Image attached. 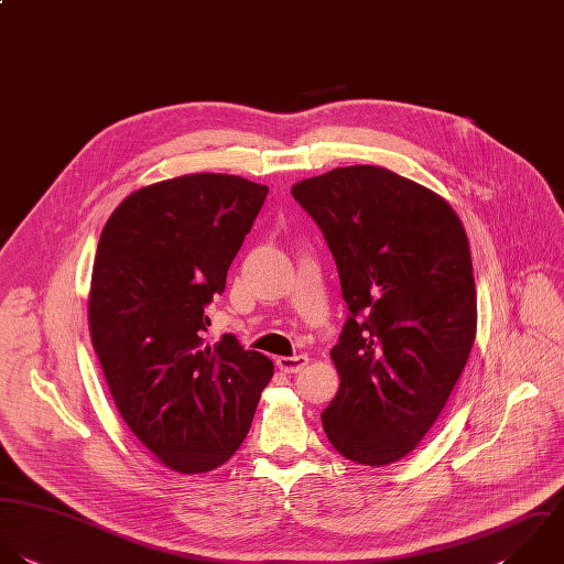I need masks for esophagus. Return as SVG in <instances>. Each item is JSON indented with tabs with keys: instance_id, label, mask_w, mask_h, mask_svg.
<instances>
[{
	"instance_id": "1",
	"label": "esophagus",
	"mask_w": 564,
	"mask_h": 564,
	"mask_svg": "<svg viewBox=\"0 0 564 564\" xmlns=\"http://www.w3.org/2000/svg\"><path fill=\"white\" fill-rule=\"evenodd\" d=\"M307 362H310V358L303 356V354L301 356H281V358H276V367L283 373H299L307 367Z\"/></svg>"
}]
</instances>
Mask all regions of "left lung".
<instances>
[{
    "mask_svg": "<svg viewBox=\"0 0 564 564\" xmlns=\"http://www.w3.org/2000/svg\"><path fill=\"white\" fill-rule=\"evenodd\" d=\"M292 195L321 228L349 310L323 429L349 462L393 464L435 424L475 345L466 230L440 195L382 166L334 169Z\"/></svg>",
    "mask_w": 564,
    "mask_h": 564,
    "instance_id": "left-lung-1",
    "label": "left lung"
}]
</instances>
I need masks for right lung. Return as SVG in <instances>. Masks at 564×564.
I'll return each instance as SVG.
<instances>
[{
  "instance_id": "right-lung-1",
  "label": "right lung",
  "mask_w": 564,
  "mask_h": 564,
  "mask_svg": "<svg viewBox=\"0 0 564 564\" xmlns=\"http://www.w3.org/2000/svg\"><path fill=\"white\" fill-rule=\"evenodd\" d=\"M265 197L237 175H182L131 193L98 239L87 310L105 380L131 433L184 475L237 453L274 373L237 336L204 338Z\"/></svg>"
}]
</instances>
